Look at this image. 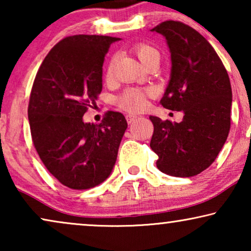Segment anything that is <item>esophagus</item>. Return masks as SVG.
<instances>
[{"label":"esophagus","instance_id":"1","mask_svg":"<svg viewBox=\"0 0 251 251\" xmlns=\"http://www.w3.org/2000/svg\"><path fill=\"white\" fill-rule=\"evenodd\" d=\"M126 122H128V123H132L137 118H138V116L135 115V114H128V115L126 116Z\"/></svg>","mask_w":251,"mask_h":251}]
</instances>
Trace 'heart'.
Segmentation results:
<instances>
[{"instance_id":"obj_1","label":"heart","mask_w":251,"mask_h":251,"mask_svg":"<svg viewBox=\"0 0 251 251\" xmlns=\"http://www.w3.org/2000/svg\"><path fill=\"white\" fill-rule=\"evenodd\" d=\"M132 51L139 60L145 65L150 64L153 60H160V52L156 48L146 43H137L132 47ZM113 74V61L108 65L106 70V76L111 77ZM150 94L149 90L130 88L123 91L118 97V104L120 107L130 112H137L143 109L146 106V97Z\"/></svg>"}]
</instances>
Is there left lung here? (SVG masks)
Here are the masks:
<instances>
[{
  "label": "left lung",
  "mask_w": 251,
  "mask_h": 251,
  "mask_svg": "<svg viewBox=\"0 0 251 251\" xmlns=\"http://www.w3.org/2000/svg\"><path fill=\"white\" fill-rule=\"evenodd\" d=\"M152 32L166 37L171 53V73L161 105L183 111V121L154 126L151 149L156 167L175 177H192L214 162L231 128L232 89L226 68L211 44L188 25L167 20Z\"/></svg>",
  "instance_id": "obj_1"
}]
</instances>
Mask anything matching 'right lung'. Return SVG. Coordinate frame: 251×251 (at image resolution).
<instances>
[{
    "instance_id": "add662e5",
    "label": "right lung",
    "mask_w": 251,
    "mask_h": 251,
    "mask_svg": "<svg viewBox=\"0 0 251 251\" xmlns=\"http://www.w3.org/2000/svg\"><path fill=\"white\" fill-rule=\"evenodd\" d=\"M118 37L73 35L44 58L30 91L32 140L51 175L73 190L102 183L114 167L128 123L108 111L100 123H85L84 113L102 89V64Z\"/></svg>"
}]
</instances>
